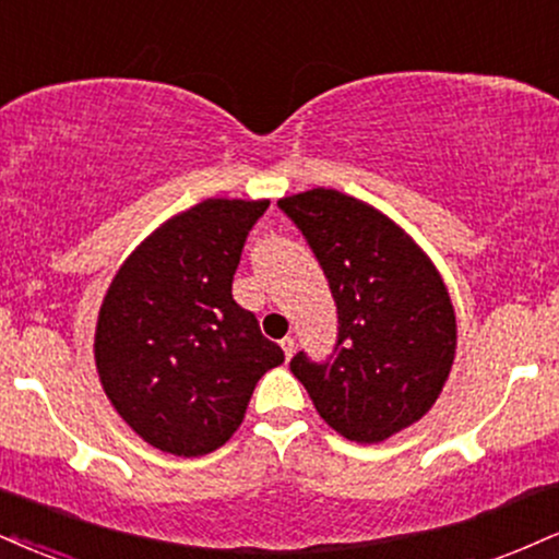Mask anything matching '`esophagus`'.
I'll return each mask as SVG.
<instances>
[{
	"instance_id": "esophagus-1",
	"label": "esophagus",
	"mask_w": 559,
	"mask_h": 559,
	"mask_svg": "<svg viewBox=\"0 0 559 559\" xmlns=\"http://www.w3.org/2000/svg\"><path fill=\"white\" fill-rule=\"evenodd\" d=\"M281 348H284L286 359H292V356H294V348H297V341H294L292 335H286V338H281Z\"/></svg>"
}]
</instances>
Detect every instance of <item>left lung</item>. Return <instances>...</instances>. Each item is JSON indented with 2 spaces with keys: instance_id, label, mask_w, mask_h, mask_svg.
Listing matches in <instances>:
<instances>
[{
  "instance_id": "obj_1",
  "label": "left lung",
  "mask_w": 559,
  "mask_h": 559,
  "mask_svg": "<svg viewBox=\"0 0 559 559\" xmlns=\"http://www.w3.org/2000/svg\"><path fill=\"white\" fill-rule=\"evenodd\" d=\"M331 286L333 354L299 352L292 372L348 440L380 442L419 421L455 356V312L427 254L393 221L338 190L278 200Z\"/></svg>"
}]
</instances>
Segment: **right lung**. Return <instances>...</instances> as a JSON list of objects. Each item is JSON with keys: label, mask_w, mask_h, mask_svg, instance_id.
<instances>
[{"label": "right lung", "mask_w": 559, "mask_h": 559, "mask_svg": "<svg viewBox=\"0 0 559 559\" xmlns=\"http://www.w3.org/2000/svg\"><path fill=\"white\" fill-rule=\"evenodd\" d=\"M267 200H203L134 250L106 292L96 367L134 432L164 453L205 455L237 432L252 390L284 361L231 284Z\"/></svg>", "instance_id": "right-lung-1"}]
</instances>
